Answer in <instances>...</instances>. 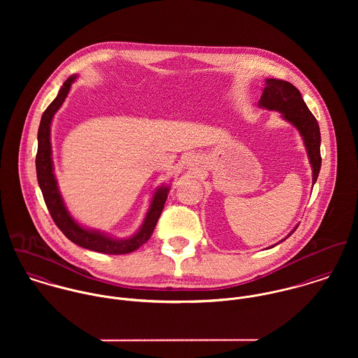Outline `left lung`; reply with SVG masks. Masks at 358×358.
Returning a JSON list of instances; mask_svg holds the SVG:
<instances>
[{
	"mask_svg": "<svg viewBox=\"0 0 358 358\" xmlns=\"http://www.w3.org/2000/svg\"><path fill=\"white\" fill-rule=\"evenodd\" d=\"M259 107L281 113L282 118L291 122L299 131L305 142L308 161L311 164L313 185H314L321 168V153H320L321 135H320L318 122L315 117L311 114V111L308 110L298 88H295L288 81L267 78L263 88V94L259 101ZM294 231H291V234ZM291 234H288V237Z\"/></svg>",
	"mask_w": 358,
	"mask_h": 358,
	"instance_id": "obj_1",
	"label": "left lung"
}]
</instances>
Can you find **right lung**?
I'll return each instance as SVG.
<instances>
[{"instance_id":"add662e5","label":"right lung","mask_w":358,"mask_h":358,"mask_svg":"<svg viewBox=\"0 0 358 358\" xmlns=\"http://www.w3.org/2000/svg\"><path fill=\"white\" fill-rule=\"evenodd\" d=\"M77 76L69 77L63 87L60 88L57 96L53 99V102L47 107L41 117L40 128H38V149L36 155V169H37V179L40 189L44 196V201L48 206V210L51 213L53 222L56 226L62 230V233L74 244L108 255H122L129 254L142 247L153 234L154 227L158 222V217L164 209V204L168 199L169 187L161 186L155 190L152 199V204L146 213V217L138 230L132 237L125 240H117L113 237H108L107 234H103L96 230H90L83 226H80L69 213L66 205L63 203V199L60 196L57 182L53 173V162H52L51 146V122L55 113L59 110V107L63 104L71 84L74 83Z\"/></svg>"}]
</instances>
